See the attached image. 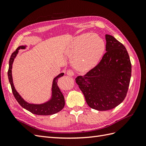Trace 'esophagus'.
Returning <instances> with one entry per match:
<instances>
[{"label": "esophagus", "instance_id": "obj_1", "mask_svg": "<svg viewBox=\"0 0 146 146\" xmlns=\"http://www.w3.org/2000/svg\"><path fill=\"white\" fill-rule=\"evenodd\" d=\"M66 74H67L68 76H70V77H72V76H74V72H73V70H70V69L68 70V71H67V72H66Z\"/></svg>", "mask_w": 146, "mask_h": 146}]
</instances>
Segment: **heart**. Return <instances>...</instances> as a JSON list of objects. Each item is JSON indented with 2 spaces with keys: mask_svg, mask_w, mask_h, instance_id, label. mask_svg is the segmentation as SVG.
<instances>
[{
  "mask_svg": "<svg viewBox=\"0 0 146 146\" xmlns=\"http://www.w3.org/2000/svg\"><path fill=\"white\" fill-rule=\"evenodd\" d=\"M105 48L103 39L98 35L83 34L74 39L68 50L74 64L80 71H86L98 64Z\"/></svg>",
  "mask_w": 146,
  "mask_h": 146,
  "instance_id": "heart-1",
  "label": "heart"
}]
</instances>
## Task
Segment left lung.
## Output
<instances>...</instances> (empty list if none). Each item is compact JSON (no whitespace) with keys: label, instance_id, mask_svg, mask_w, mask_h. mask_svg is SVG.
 <instances>
[{"label":"left lung","instance_id":"left-lung-1","mask_svg":"<svg viewBox=\"0 0 146 146\" xmlns=\"http://www.w3.org/2000/svg\"><path fill=\"white\" fill-rule=\"evenodd\" d=\"M106 51L100 63L76 83L92 109L106 111L121 104L126 97L131 64L125 46L111 35H105Z\"/></svg>","mask_w":146,"mask_h":146}]
</instances>
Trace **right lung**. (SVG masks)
Segmentation results:
<instances>
[{"label":"right lung","instance_id":"1","mask_svg":"<svg viewBox=\"0 0 146 146\" xmlns=\"http://www.w3.org/2000/svg\"><path fill=\"white\" fill-rule=\"evenodd\" d=\"M25 47L26 46H21L17 47L16 51H15L11 54L9 61V68H8V80H9L11 85L13 94L14 95L15 99L22 107L28 110V111L33 114H36V115H51V114H54L60 111L64 107L65 102L62 92H61L60 88H58V85H57V82H58V78L60 77L63 76L64 73L60 74L54 78L52 86L51 98L50 99V100L47 101L46 102L43 104H30L27 102H26L22 98L20 94L16 90L14 86V84H13L12 77L11 69L13 63L17 54H18L19 50L21 49V48H25Z\"/></svg>","mask_w":146,"mask_h":146}]
</instances>
